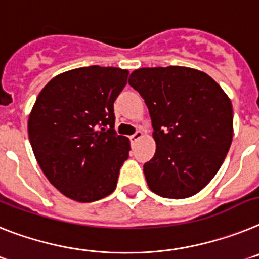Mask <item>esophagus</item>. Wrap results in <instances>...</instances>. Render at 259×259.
Listing matches in <instances>:
<instances>
[{"label": "esophagus", "instance_id": "obj_1", "mask_svg": "<svg viewBox=\"0 0 259 259\" xmlns=\"http://www.w3.org/2000/svg\"><path fill=\"white\" fill-rule=\"evenodd\" d=\"M142 136H143V133L141 132V130H137V132L134 133L132 137H130V142H132V143L137 142L139 138H142Z\"/></svg>", "mask_w": 259, "mask_h": 259}]
</instances>
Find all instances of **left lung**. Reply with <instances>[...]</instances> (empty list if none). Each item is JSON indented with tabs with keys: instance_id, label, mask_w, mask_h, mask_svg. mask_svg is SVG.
I'll return each instance as SVG.
<instances>
[{
	"instance_id": "left-lung-1",
	"label": "left lung",
	"mask_w": 259,
	"mask_h": 259,
	"mask_svg": "<svg viewBox=\"0 0 259 259\" xmlns=\"http://www.w3.org/2000/svg\"><path fill=\"white\" fill-rule=\"evenodd\" d=\"M129 84L145 99L156 151L145 163L155 194L183 199L201 192L217 175L233 137L232 104L203 71L184 66L142 67Z\"/></svg>"
}]
</instances>
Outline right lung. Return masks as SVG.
I'll return each mask as SVG.
<instances>
[{"label":"right lung","instance_id":"1","mask_svg":"<svg viewBox=\"0 0 259 259\" xmlns=\"http://www.w3.org/2000/svg\"><path fill=\"white\" fill-rule=\"evenodd\" d=\"M129 71L98 65L55 76L28 118L36 160L49 183L78 202L111 194L129 157V139L114 130L113 103Z\"/></svg>","mask_w":259,"mask_h":259}]
</instances>
